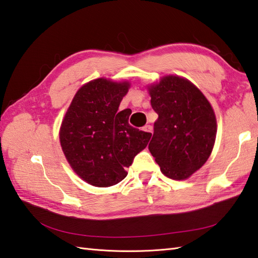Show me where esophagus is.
Masks as SVG:
<instances>
[{
    "label": "esophagus",
    "mask_w": 258,
    "mask_h": 258,
    "mask_svg": "<svg viewBox=\"0 0 258 258\" xmlns=\"http://www.w3.org/2000/svg\"><path fill=\"white\" fill-rule=\"evenodd\" d=\"M142 130L146 133H152V126L151 125H145Z\"/></svg>",
    "instance_id": "1"
}]
</instances>
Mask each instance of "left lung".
Returning a JSON list of instances; mask_svg holds the SVG:
<instances>
[{
  "instance_id": "1",
  "label": "left lung",
  "mask_w": 258,
  "mask_h": 258,
  "mask_svg": "<svg viewBox=\"0 0 258 258\" xmlns=\"http://www.w3.org/2000/svg\"><path fill=\"white\" fill-rule=\"evenodd\" d=\"M146 87L159 115L150 152L165 176L188 179L213 152L217 134L213 106L195 84L178 75L163 76Z\"/></svg>"
}]
</instances>
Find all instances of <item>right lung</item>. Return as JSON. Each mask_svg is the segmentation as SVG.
Instances as JSON below:
<instances>
[{
  "instance_id": "add662e5",
  "label": "right lung",
  "mask_w": 258,
  "mask_h": 258,
  "mask_svg": "<svg viewBox=\"0 0 258 258\" xmlns=\"http://www.w3.org/2000/svg\"><path fill=\"white\" fill-rule=\"evenodd\" d=\"M130 87L127 80H90L77 90L63 116L59 130L62 152L74 172L90 185L120 182L152 136L128 124L132 110L117 112Z\"/></svg>"
}]
</instances>
